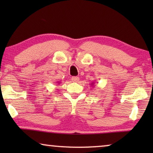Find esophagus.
<instances>
[{"label": "esophagus", "mask_w": 153, "mask_h": 153, "mask_svg": "<svg viewBox=\"0 0 153 153\" xmlns=\"http://www.w3.org/2000/svg\"><path fill=\"white\" fill-rule=\"evenodd\" d=\"M72 81H73V82H78V81H79V77L78 76H72Z\"/></svg>", "instance_id": "1"}]
</instances>
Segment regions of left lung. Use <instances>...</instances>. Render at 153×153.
<instances>
[{
	"label": "left lung",
	"instance_id": "obj_1",
	"mask_svg": "<svg viewBox=\"0 0 153 153\" xmlns=\"http://www.w3.org/2000/svg\"><path fill=\"white\" fill-rule=\"evenodd\" d=\"M94 84H95V83H91V85H92V86H93V85H94Z\"/></svg>",
	"mask_w": 153,
	"mask_h": 153
}]
</instances>
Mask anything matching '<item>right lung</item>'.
Listing matches in <instances>:
<instances>
[{
    "label": "right lung",
    "instance_id": "add662e5",
    "mask_svg": "<svg viewBox=\"0 0 153 153\" xmlns=\"http://www.w3.org/2000/svg\"><path fill=\"white\" fill-rule=\"evenodd\" d=\"M58 83H60V81H59V82H58Z\"/></svg>",
    "mask_w": 153,
    "mask_h": 153
}]
</instances>
